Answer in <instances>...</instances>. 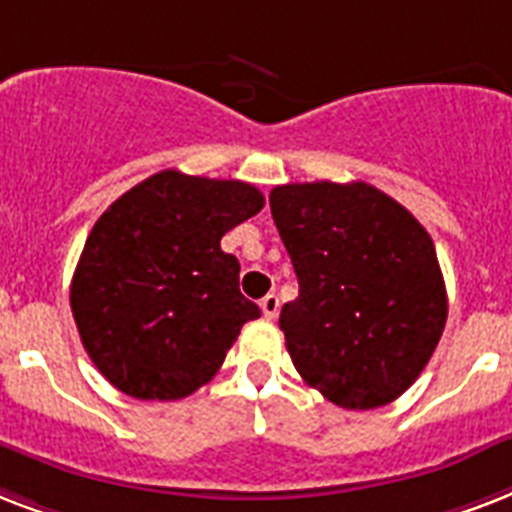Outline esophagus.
<instances>
[{
	"mask_svg": "<svg viewBox=\"0 0 512 512\" xmlns=\"http://www.w3.org/2000/svg\"><path fill=\"white\" fill-rule=\"evenodd\" d=\"M261 312H264V318L275 320L277 312H280V299H277L275 293H267L264 299H261Z\"/></svg>",
	"mask_w": 512,
	"mask_h": 512,
	"instance_id": "34e87169",
	"label": "esophagus"
}]
</instances>
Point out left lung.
Returning a JSON list of instances; mask_svg holds the SVG:
<instances>
[{"mask_svg":"<svg viewBox=\"0 0 512 512\" xmlns=\"http://www.w3.org/2000/svg\"><path fill=\"white\" fill-rule=\"evenodd\" d=\"M269 208L299 277L280 328L301 379L342 408L392 403L446 326L433 237L363 181L275 186Z\"/></svg>","mask_w":512,"mask_h":512,"instance_id":"1","label":"left lung"}]
</instances>
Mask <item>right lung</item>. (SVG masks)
Here are the masks:
<instances>
[{
    "instance_id": "add662e5",
    "label": "right lung",
    "mask_w": 512,
    "mask_h": 512,
    "mask_svg": "<svg viewBox=\"0 0 512 512\" xmlns=\"http://www.w3.org/2000/svg\"><path fill=\"white\" fill-rule=\"evenodd\" d=\"M264 208L245 181L162 170L95 221L71 312L95 368L130 398L178 400L211 382L261 310L221 237Z\"/></svg>"
}]
</instances>
